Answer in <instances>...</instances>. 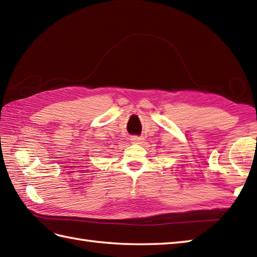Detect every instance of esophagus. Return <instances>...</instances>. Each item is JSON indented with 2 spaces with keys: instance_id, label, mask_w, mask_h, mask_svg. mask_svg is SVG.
I'll return each mask as SVG.
<instances>
[{
  "instance_id": "obj_1",
  "label": "esophagus",
  "mask_w": 257,
  "mask_h": 257,
  "mask_svg": "<svg viewBox=\"0 0 257 257\" xmlns=\"http://www.w3.org/2000/svg\"><path fill=\"white\" fill-rule=\"evenodd\" d=\"M130 140H132V143L134 144H141L144 141V138L139 137V136H133V137L130 138Z\"/></svg>"
}]
</instances>
